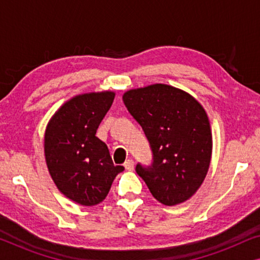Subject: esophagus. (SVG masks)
<instances>
[{
  "label": "esophagus",
  "instance_id": "obj_1",
  "mask_svg": "<svg viewBox=\"0 0 260 260\" xmlns=\"http://www.w3.org/2000/svg\"><path fill=\"white\" fill-rule=\"evenodd\" d=\"M124 167H125L126 170H129V172H133L134 168H135V165H134V161L133 159H126L125 163H124Z\"/></svg>",
  "mask_w": 260,
  "mask_h": 260
}]
</instances>
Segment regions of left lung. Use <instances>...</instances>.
<instances>
[{
    "label": "left lung",
    "instance_id": "1",
    "mask_svg": "<svg viewBox=\"0 0 260 260\" xmlns=\"http://www.w3.org/2000/svg\"><path fill=\"white\" fill-rule=\"evenodd\" d=\"M123 102L150 143L154 162L136 172L156 200L175 206L193 197L207 175L212 130L204 106L188 92L166 84L133 88Z\"/></svg>",
    "mask_w": 260,
    "mask_h": 260
}]
</instances>
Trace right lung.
Returning <instances> with one entry per match:
<instances>
[{
	"label": "right lung",
	"mask_w": 260,
	"mask_h": 260,
	"mask_svg": "<svg viewBox=\"0 0 260 260\" xmlns=\"http://www.w3.org/2000/svg\"><path fill=\"white\" fill-rule=\"evenodd\" d=\"M115 92H88L63 103L48 120L45 159L58 189L78 205L95 206L108 195L123 166H115L108 145L95 136Z\"/></svg>",
	"instance_id": "obj_1"
}]
</instances>
